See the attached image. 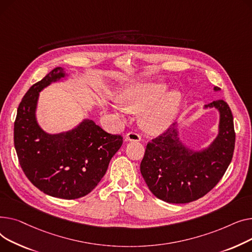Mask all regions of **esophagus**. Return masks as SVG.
<instances>
[{
  "mask_svg": "<svg viewBox=\"0 0 252 252\" xmlns=\"http://www.w3.org/2000/svg\"><path fill=\"white\" fill-rule=\"evenodd\" d=\"M140 139H141L140 135L137 132H134V131H131V132L127 133V135H126L127 141H140Z\"/></svg>",
  "mask_w": 252,
  "mask_h": 252,
  "instance_id": "esophagus-1",
  "label": "esophagus"
}]
</instances>
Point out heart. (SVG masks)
I'll return each instance as SVG.
<instances>
[{
  "instance_id": "obj_1",
  "label": "heart",
  "mask_w": 252,
  "mask_h": 252,
  "mask_svg": "<svg viewBox=\"0 0 252 252\" xmlns=\"http://www.w3.org/2000/svg\"><path fill=\"white\" fill-rule=\"evenodd\" d=\"M162 92V87L158 85L140 87L122 100V106L131 113L142 112L158 100ZM179 101L180 94L174 92L151 108H147L148 110L144 112L141 121L143 128L151 133H159L167 129L174 120Z\"/></svg>"
}]
</instances>
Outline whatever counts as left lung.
I'll list each match as a JSON object with an SVG mask.
<instances>
[{
  "label": "left lung",
  "instance_id": "left-lung-1",
  "mask_svg": "<svg viewBox=\"0 0 252 252\" xmlns=\"http://www.w3.org/2000/svg\"><path fill=\"white\" fill-rule=\"evenodd\" d=\"M208 107L217 108L220 115L219 135L208 150L195 153L186 149L178 138L175 124L147 142L140 172L158 198L170 203L197 200L209 193L228 169L235 147L233 115L223 99Z\"/></svg>",
  "mask_w": 252,
  "mask_h": 252
}]
</instances>
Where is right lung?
I'll return each mask as SVG.
<instances>
[{
	"instance_id": "obj_1",
	"label": "right lung",
	"mask_w": 252,
	"mask_h": 252,
	"mask_svg": "<svg viewBox=\"0 0 252 252\" xmlns=\"http://www.w3.org/2000/svg\"><path fill=\"white\" fill-rule=\"evenodd\" d=\"M64 76V70L57 67L29 88L17 110L14 145L25 176L36 188L54 197L76 199L98 184L123 137L92 120L55 135L40 129L35 120L38 93Z\"/></svg>"
}]
</instances>
